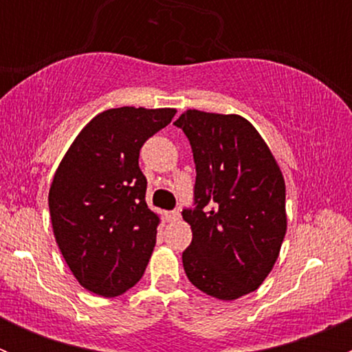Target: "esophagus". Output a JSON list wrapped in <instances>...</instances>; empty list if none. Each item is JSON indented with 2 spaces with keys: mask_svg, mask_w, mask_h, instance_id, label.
I'll return each mask as SVG.
<instances>
[{
  "mask_svg": "<svg viewBox=\"0 0 352 352\" xmlns=\"http://www.w3.org/2000/svg\"><path fill=\"white\" fill-rule=\"evenodd\" d=\"M166 219H168V221H177V219H180L179 209H173V211L166 212Z\"/></svg>",
  "mask_w": 352,
  "mask_h": 352,
  "instance_id": "esophagus-1",
  "label": "esophagus"
}]
</instances>
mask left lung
Masks as SVG:
<instances>
[{
  "instance_id": "1",
  "label": "left lung",
  "mask_w": 352,
  "mask_h": 352,
  "mask_svg": "<svg viewBox=\"0 0 352 352\" xmlns=\"http://www.w3.org/2000/svg\"><path fill=\"white\" fill-rule=\"evenodd\" d=\"M196 163L187 278L202 293L236 300L262 285L286 235V187L271 150L243 117L187 110L175 120Z\"/></svg>"
}]
</instances>
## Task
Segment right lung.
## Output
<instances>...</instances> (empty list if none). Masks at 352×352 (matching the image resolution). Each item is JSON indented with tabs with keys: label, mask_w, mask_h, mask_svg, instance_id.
<instances>
[{
	"label": "right lung",
	"mask_w": 352,
	"mask_h": 352,
	"mask_svg": "<svg viewBox=\"0 0 352 352\" xmlns=\"http://www.w3.org/2000/svg\"><path fill=\"white\" fill-rule=\"evenodd\" d=\"M175 109L119 107L81 129L49 190L56 242L85 289L119 296L143 278L160 218L146 204L140 150Z\"/></svg>",
	"instance_id": "obj_1"
}]
</instances>
